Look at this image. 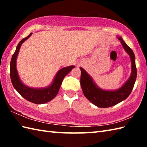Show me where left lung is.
<instances>
[{
  "instance_id": "obj_1",
  "label": "left lung",
  "mask_w": 147,
  "mask_h": 147,
  "mask_svg": "<svg viewBox=\"0 0 147 147\" xmlns=\"http://www.w3.org/2000/svg\"><path fill=\"white\" fill-rule=\"evenodd\" d=\"M117 38L121 41L124 49L129 54L131 61V74L128 80L121 88L113 91L100 88L96 85L92 77L82 67H80L82 71L80 83L83 94L90 102L98 107H110L124 100L130 95L136 82L137 72L135 54L131 49L123 41L121 37L117 36Z\"/></svg>"
}]
</instances>
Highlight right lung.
<instances>
[{"instance_id":"obj_1","label":"right lung","mask_w":147,"mask_h":147,"mask_svg":"<svg viewBox=\"0 0 147 147\" xmlns=\"http://www.w3.org/2000/svg\"><path fill=\"white\" fill-rule=\"evenodd\" d=\"M31 33L26 38L22 39L17 45L16 49L12 55L10 64V76L12 85L17 92L26 100L36 104H43L51 101L57 95L64 77L74 67V65L62 68L54 78L51 85L43 88H33L26 86L21 82L16 69V59L21 45L32 35Z\"/></svg>"}]
</instances>
